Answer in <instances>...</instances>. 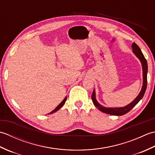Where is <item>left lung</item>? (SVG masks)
I'll return each mask as SVG.
<instances>
[{"label":"left lung","mask_w":155,"mask_h":155,"mask_svg":"<svg viewBox=\"0 0 155 155\" xmlns=\"http://www.w3.org/2000/svg\"><path fill=\"white\" fill-rule=\"evenodd\" d=\"M132 48L133 53L135 54L136 57L139 59V61L142 64V68H143V87L141 88V91L138 94V96L134 98V101L131 102L130 103L126 105L123 107H116V108H111V107H105L101 105L100 103L96 99V94H95V90L94 89L93 94H92V101L94 104V106L97 107L101 112L103 113H107L111 115H115V116H122L124 115L128 112H129L132 108L135 106V105L139 103V102L142 99L145 91L147 89V72H148V65L147 62L146 61L145 58H144L143 52H141V50L136 43L133 42L132 45Z\"/></svg>","instance_id":"8db88e82"}]
</instances>
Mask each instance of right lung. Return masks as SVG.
Wrapping results in <instances>:
<instances>
[{"label":"right lung","mask_w":155,"mask_h":155,"mask_svg":"<svg viewBox=\"0 0 155 155\" xmlns=\"http://www.w3.org/2000/svg\"><path fill=\"white\" fill-rule=\"evenodd\" d=\"M67 97H66L64 98V100L63 101H62V102H61V103H60V104H59L58 105V106L57 107H56L55 108H54V109L53 110H52V112H51V113H48V114H52V113H55V112H57V110H58L59 109H60V108L62 107V106H63V105L64 104V103H65V102H66V101H67Z\"/></svg>","instance_id":"1"}]
</instances>
